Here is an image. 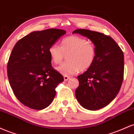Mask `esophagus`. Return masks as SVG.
<instances>
[{
    "label": "esophagus",
    "mask_w": 134,
    "mask_h": 134,
    "mask_svg": "<svg viewBox=\"0 0 134 134\" xmlns=\"http://www.w3.org/2000/svg\"><path fill=\"white\" fill-rule=\"evenodd\" d=\"M70 79V76H64V81H67L69 79Z\"/></svg>",
    "instance_id": "34e87169"
}]
</instances>
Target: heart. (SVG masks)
I'll return each mask as SVG.
<instances>
[{
  "label": "heart",
  "instance_id": "obj_1",
  "mask_svg": "<svg viewBox=\"0 0 134 134\" xmlns=\"http://www.w3.org/2000/svg\"><path fill=\"white\" fill-rule=\"evenodd\" d=\"M49 54L55 64H60L65 55H68V62L59 66L56 70L61 74L70 76L80 71H86L92 66L96 59V49L95 46L85 38L71 35L63 39L61 47L51 46Z\"/></svg>",
  "mask_w": 134,
  "mask_h": 134
}]
</instances>
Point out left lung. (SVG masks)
Masks as SVG:
<instances>
[{
	"mask_svg": "<svg viewBox=\"0 0 134 134\" xmlns=\"http://www.w3.org/2000/svg\"><path fill=\"white\" fill-rule=\"evenodd\" d=\"M73 34L87 37L96 49L94 64L77 76L79 86L75 96L82 107L95 111L109 104L119 92L124 73V55L116 42L109 36L85 29Z\"/></svg>",
	"mask_w": 134,
	"mask_h": 134,
	"instance_id": "8db88e82",
	"label": "left lung"
}]
</instances>
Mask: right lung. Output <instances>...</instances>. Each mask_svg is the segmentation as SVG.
I'll use <instances>...</instances> for the list:
<instances>
[{
	"label": "right lung",
	"instance_id": "obj_1",
	"mask_svg": "<svg viewBox=\"0 0 134 134\" xmlns=\"http://www.w3.org/2000/svg\"><path fill=\"white\" fill-rule=\"evenodd\" d=\"M66 33L53 28L32 31L13 49L7 76L15 96L25 106L41 110L54 99L55 88L64 78L51 65L49 49Z\"/></svg>",
	"mask_w": 134,
	"mask_h": 134
}]
</instances>
